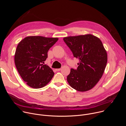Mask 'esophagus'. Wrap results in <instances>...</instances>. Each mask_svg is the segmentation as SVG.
<instances>
[{"mask_svg":"<svg viewBox=\"0 0 126 126\" xmlns=\"http://www.w3.org/2000/svg\"><path fill=\"white\" fill-rule=\"evenodd\" d=\"M56 70L57 71H60L61 70V69L60 68H58V69H56Z\"/></svg>","mask_w":126,"mask_h":126,"instance_id":"34e87169","label":"esophagus"}]
</instances>
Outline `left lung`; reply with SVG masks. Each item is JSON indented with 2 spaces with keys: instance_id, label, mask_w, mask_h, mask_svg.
Here are the masks:
<instances>
[{
  "instance_id": "8db88e82",
  "label": "left lung",
  "mask_w": 126,
  "mask_h": 126,
  "mask_svg": "<svg viewBox=\"0 0 126 126\" xmlns=\"http://www.w3.org/2000/svg\"><path fill=\"white\" fill-rule=\"evenodd\" d=\"M74 57L79 60L77 69H71L67 77L70 86L80 92L92 89L101 78L107 62V52L101 40L92 34L63 38Z\"/></svg>"
}]
</instances>
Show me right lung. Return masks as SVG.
Instances as JSON below:
<instances>
[{
  "label": "right lung",
  "instance_id": "right-lung-1",
  "mask_svg": "<svg viewBox=\"0 0 126 126\" xmlns=\"http://www.w3.org/2000/svg\"><path fill=\"white\" fill-rule=\"evenodd\" d=\"M58 40L40 36H28L17 46L14 62L23 81L31 88L39 89L46 86L54 73L47 65H43L49 49Z\"/></svg>",
  "mask_w": 126,
  "mask_h": 126
}]
</instances>
